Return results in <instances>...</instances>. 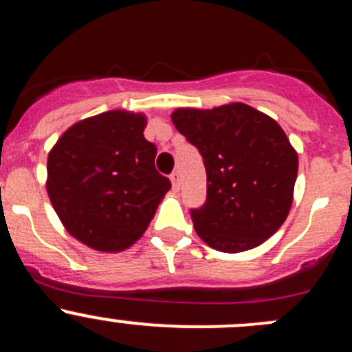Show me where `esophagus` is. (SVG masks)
<instances>
[{
	"mask_svg": "<svg viewBox=\"0 0 352 352\" xmlns=\"http://www.w3.org/2000/svg\"><path fill=\"white\" fill-rule=\"evenodd\" d=\"M170 185H173V190H176V192H178V190H179V174H178V170H174V173L170 174Z\"/></svg>",
	"mask_w": 352,
	"mask_h": 352,
	"instance_id": "34e87169",
	"label": "esophagus"
}]
</instances>
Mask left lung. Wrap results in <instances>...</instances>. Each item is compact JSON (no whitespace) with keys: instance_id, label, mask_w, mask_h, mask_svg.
I'll return each mask as SVG.
<instances>
[{"instance_id":"left-lung-1","label":"left lung","mask_w":352,"mask_h":352,"mask_svg":"<svg viewBox=\"0 0 352 352\" xmlns=\"http://www.w3.org/2000/svg\"><path fill=\"white\" fill-rule=\"evenodd\" d=\"M170 119L206 166V204L190 210L197 235L212 249L235 254L278 232L299 166L280 124L245 103L178 109Z\"/></svg>"}]
</instances>
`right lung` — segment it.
I'll use <instances>...</instances> for the list:
<instances>
[{
    "label": "right lung",
    "instance_id": "1",
    "mask_svg": "<svg viewBox=\"0 0 352 352\" xmlns=\"http://www.w3.org/2000/svg\"><path fill=\"white\" fill-rule=\"evenodd\" d=\"M145 126L143 113H98L70 126L48 155L53 209L74 239L100 252L131 247L170 188Z\"/></svg>",
    "mask_w": 352,
    "mask_h": 352
}]
</instances>
